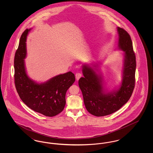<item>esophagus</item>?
Segmentation results:
<instances>
[{
	"label": "esophagus",
	"mask_w": 153,
	"mask_h": 153,
	"mask_svg": "<svg viewBox=\"0 0 153 153\" xmlns=\"http://www.w3.org/2000/svg\"><path fill=\"white\" fill-rule=\"evenodd\" d=\"M75 76H76V80H79L80 79V77L82 76V74H81L80 73H76Z\"/></svg>",
	"instance_id": "obj_1"
}]
</instances>
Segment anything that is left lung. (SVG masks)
<instances>
[{"instance_id":"obj_1","label":"left lung","mask_w":153,"mask_h":153,"mask_svg":"<svg viewBox=\"0 0 153 153\" xmlns=\"http://www.w3.org/2000/svg\"><path fill=\"white\" fill-rule=\"evenodd\" d=\"M117 32L119 49L124 51L123 80L119 89L106 92L101 76L89 65H82L84 77L80 78L79 85L86 109L96 117L106 116L119 110L128 101L135 87L137 64L131 37L122 28L118 27Z\"/></svg>"}]
</instances>
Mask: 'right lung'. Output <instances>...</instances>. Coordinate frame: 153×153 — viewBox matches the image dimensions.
<instances>
[{
    "label": "right lung",
    "mask_w": 153,
    "mask_h": 153,
    "mask_svg": "<svg viewBox=\"0 0 153 153\" xmlns=\"http://www.w3.org/2000/svg\"><path fill=\"white\" fill-rule=\"evenodd\" d=\"M31 29L21 36L14 58L15 85L21 99L30 108L46 117H54L65 105L67 90L75 81L72 72L59 74L48 81L38 84L28 77L25 66L26 57V38Z\"/></svg>",
    "instance_id": "add662e5"
}]
</instances>
